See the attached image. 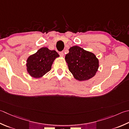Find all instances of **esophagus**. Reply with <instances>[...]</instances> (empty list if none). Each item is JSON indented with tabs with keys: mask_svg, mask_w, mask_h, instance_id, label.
Wrapping results in <instances>:
<instances>
[{
	"mask_svg": "<svg viewBox=\"0 0 129 129\" xmlns=\"http://www.w3.org/2000/svg\"><path fill=\"white\" fill-rule=\"evenodd\" d=\"M59 55H60V56H64V52H63V51L59 52Z\"/></svg>",
	"mask_w": 129,
	"mask_h": 129,
	"instance_id": "34e87169",
	"label": "esophagus"
}]
</instances>
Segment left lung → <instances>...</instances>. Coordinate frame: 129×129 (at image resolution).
I'll return each mask as SVG.
<instances>
[{
	"label": "left lung",
	"mask_w": 129,
	"mask_h": 129,
	"mask_svg": "<svg viewBox=\"0 0 129 129\" xmlns=\"http://www.w3.org/2000/svg\"><path fill=\"white\" fill-rule=\"evenodd\" d=\"M65 56L69 71L79 81L94 76L99 67L98 60L93 53L77 46L70 47Z\"/></svg>",
	"instance_id": "8db88e82"
}]
</instances>
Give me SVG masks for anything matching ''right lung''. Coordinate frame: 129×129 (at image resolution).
<instances>
[{"label":"right lung","instance_id":"obj_1","mask_svg":"<svg viewBox=\"0 0 129 129\" xmlns=\"http://www.w3.org/2000/svg\"><path fill=\"white\" fill-rule=\"evenodd\" d=\"M59 56L55 50L42 47L28 58L26 64L27 72L34 78L41 77L51 70L53 61Z\"/></svg>","mask_w":129,"mask_h":129}]
</instances>
